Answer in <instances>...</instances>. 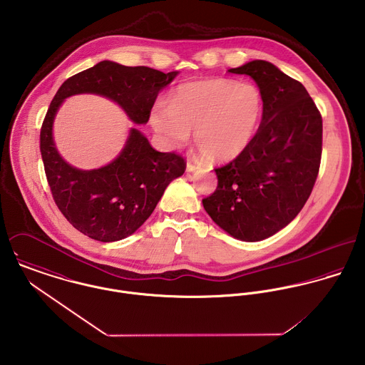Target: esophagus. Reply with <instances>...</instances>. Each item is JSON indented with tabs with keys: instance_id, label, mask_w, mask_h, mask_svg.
Masks as SVG:
<instances>
[{
	"instance_id": "34e87169",
	"label": "esophagus",
	"mask_w": 365,
	"mask_h": 365,
	"mask_svg": "<svg viewBox=\"0 0 365 365\" xmlns=\"http://www.w3.org/2000/svg\"><path fill=\"white\" fill-rule=\"evenodd\" d=\"M197 167H198V163H197V161H194V160H188V161H187V171L191 173V171H194Z\"/></svg>"
}]
</instances>
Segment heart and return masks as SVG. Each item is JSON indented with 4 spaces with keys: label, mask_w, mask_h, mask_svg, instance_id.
I'll list each match as a JSON object with an SVG mask.
<instances>
[{
    "label": "heart",
    "mask_w": 365,
    "mask_h": 365,
    "mask_svg": "<svg viewBox=\"0 0 365 365\" xmlns=\"http://www.w3.org/2000/svg\"><path fill=\"white\" fill-rule=\"evenodd\" d=\"M262 108L257 86L210 78L178 87L170 105L153 108L152 123L173 146L184 145L191 129H195V143L204 156L212 161H229L252 143Z\"/></svg>",
    "instance_id": "b5f03b06"
}]
</instances>
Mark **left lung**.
<instances>
[{
    "label": "left lung",
    "instance_id": "8db88e82",
    "mask_svg": "<svg viewBox=\"0 0 365 365\" xmlns=\"http://www.w3.org/2000/svg\"><path fill=\"white\" fill-rule=\"evenodd\" d=\"M229 73L257 83L262 118L246 150L215 168L217 187L202 204L230 236L259 242L292 222L312 192L322 158V115L307 88L268 61L253 60Z\"/></svg>",
    "mask_w": 365,
    "mask_h": 365
}]
</instances>
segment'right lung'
I'll return each instance as SVG.
<instances>
[{
	"label": "right lung",
	"mask_w": 365,
	"mask_h": 365,
	"mask_svg": "<svg viewBox=\"0 0 365 365\" xmlns=\"http://www.w3.org/2000/svg\"><path fill=\"white\" fill-rule=\"evenodd\" d=\"M177 71L128 67L104 60L67 78L57 90L41 129V153L53 200L81 233L98 242H116L135 233L156 208L167 185L182 175L184 157L155 150L132 129L126 146L98 170H78L58 156L52 138L54 115L64 98L91 93L120 105L135 123H146L161 88Z\"/></svg>",
	"instance_id": "right-lung-1"
}]
</instances>
